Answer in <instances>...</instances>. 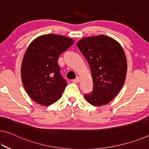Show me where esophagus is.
Listing matches in <instances>:
<instances>
[{"label": "esophagus", "mask_w": 149, "mask_h": 149, "mask_svg": "<svg viewBox=\"0 0 149 149\" xmlns=\"http://www.w3.org/2000/svg\"><path fill=\"white\" fill-rule=\"evenodd\" d=\"M72 82H74V83H79V82H80V79L79 77H77L75 79L72 80Z\"/></svg>", "instance_id": "esophagus-1"}]
</instances>
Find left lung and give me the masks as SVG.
<instances>
[{
  "mask_svg": "<svg viewBox=\"0 0 149 149\" xmlns=\"http://www.w3.org/2000/svg\"><path fill=\"white\" fill-rule=\"evenodd\" d=\"M77 47L90 66L93 81V91L84 98L94 106L108 104L125 83L127 63L124 50L117 41L104 35L82 38Z\"/></svg>",
  "mask_w": 149,
  "mask_h": 149,
  "instance_id": "1",
  "label": "left lung"
}]
</instances>
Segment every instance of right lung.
Instances as JSON below:
<instances>
[{"instance_id":"obj_1","label":"right lung","mask_w":149,"mask_h":149,"mask_svg":"<svg viewBox=\"0 0 149 149\" xmlns=\"http://www.w3.org/2000/svg\"><path fill=\"white\" fill-rule=\"evenodd\" d=\"M73 43L67 36L49 34L38 36L29 46L21 78L27 94L36 103L48 106L62 97L67 82L61 76L58 59Z\"/></svg>"}]
</instances>
